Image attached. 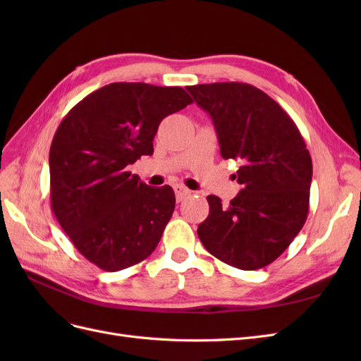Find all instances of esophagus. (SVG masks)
Returning <instances> with one entry per match:
<instances>
[{
    "label": "esophagus",
    "mask_w": 361,
    "mask_h": 361,
    "mask_svg": "<svg viewBox=\"0 0 361 361\" xmlns=\"http://www.w3.org/2000/svg\"><path fill=\"white\" fill-rule=\"evenodd\" d=\"M173 190H174V194H176V200L178 202H182L183 199H187L188 195L191 194V191L188 188H185L183 185H179V183L174 185Z\"/></svg>",
    "instance_id": "esophagus-1"
}]
</instances>
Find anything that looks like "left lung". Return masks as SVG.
<instances>
[{
  "label": "left lung",
  "instance_id": "1",
  "mask_svg": "<svg viewBox=\"0 0 361 361\" xmlns=\"http://www.w3.org/2000/svg\"><path fill=\"white\" fill-rule=\"evenodd\" d=\"M211 116L224 159H236L243 190L231 204L207 195L199 224L204 248L224 264L253 271L274 262L300 233L309 214L312 158L288 113L255 85H190Z\"/></svg>",
  "mask_w": 361,
  "mask_h": 361
}]
</instances>
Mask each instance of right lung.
Returning <instances> with one entry per match:
<instances>
[{"label":"right lung","mask_w":361,"mask_h":361,"mask_svg":"<svg viewBox=\"0 0 361 361\" xmlns=\"http://www.w3.org/2000/svg\"><path fill=\"white\" fill-rule=\"evenodd\" d=\"M191 102L182 87L113 82L60 123L49 150L51 207L76 250L101 269L129 268L157 248L174 191L149 187L126 167L154 154L161 120Z\"/></svg>","instance_id":"1"}]
</instances>
